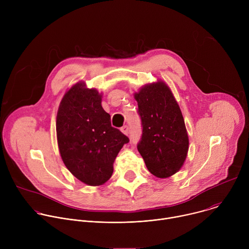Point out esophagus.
Here are the masks:
<instances>
[{
    "mask_svg": "<svg viewBox=\"0 0 249 249\" xmlns=\"http://www.w3.org/2000/svg\"><path fill=\"white\" fill-rule=\"evenodd\" d=\"M121 132L125 135H128L129 134V127L127 125H124L122 128H121Z\"/></svg>",
    "mask_w": 249,
    "mask_h": 249,
    "instance_id": "esophagus-1",
    "label": "esophagus"
}]
</instances>
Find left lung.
Listing matches in <instances>:
<instances>
[{"mask_svg":"<svg viewBox=\"0 0 249 249\" xmlns=\"http://www.w3.org/2000/svg\"><path fill=\"white\" fill-rule=\"evenodd\" d=\"M135 98L142 122L137 149L151 173L160 178L171 176L182 166L189 146L179 106L162 82L141 89Z\"/></svg>","mask_w":249,"mask_h":249,"instance_id":"obj_1","label":"left lung"}]
</instances>
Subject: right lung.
<instances>
[{
	"mask_svg": "<svg viewBox=\"0 0 249 249\" xmlns=\"http://www.w3.org/2000/svg\"><path fill=\"white\" fill-rule=\"evenodd\" d=\"M56 131L61 158L82 182L96 186L107 181L113 162L129 138L111 126L101 106V95L77 84L64 95L57 113Z\"/></svg>",
	"mask_w": 249,
	"mask_h": 249,
	"instance_id": "1",
	"label": "right lung"
}]
</instances>
